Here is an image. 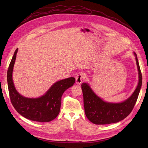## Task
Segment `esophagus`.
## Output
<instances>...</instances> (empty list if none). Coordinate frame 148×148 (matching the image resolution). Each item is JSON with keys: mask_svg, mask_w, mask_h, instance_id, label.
Segmentation results:
<instances>
[{"mask_svg": "<svg viewBox=\"0 0 148 148\" xmlns=\"http://www.w3.org/2000/svg\"><path fill=\"white\" fill-rule=\"evenodd\" d=\"M86 78V75L83 72H80L76 76V83L78 84H80L83 82L84 81Z\"/></svg>", "mask_w": 148, "mask_h": 148, "instance_id": "obj_1", "label": "esophagus"}]
</instances>
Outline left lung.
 <instances>
[{"mask_svg": "<svg viewBox=\"0 0 148 148\" xmlns=\"http://www.w3.org/2000/svg\"><path fill=\"white\" fill-rule=\"evenodd\" d=\"M136 61L139 74V82L136 89L128 99L120 103L107 102L92 91L88 84H82L84 112L86 117L96 125L117 123L123 120L131 113L135 106L142 84V74L136 53Z\"/></svg>", "mask_w": 148, "mask_h": 148, "instance_id": "obj_1", "label": "left lung"}]
</instances>
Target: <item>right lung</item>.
<instances>
[{"instance_id": "add662e5", "label": "right lung", "mask_w": 148, "mask_h": 148, "mask_svg": "<svg viewBox=\"0 0 148 148\" xmlns=\"http://www.w3.org/2000/svg\"><path fill=\"white\" fill-rule=\"evenodd\" d=\"M17 51L18 49L15 51L7 71L8 88L12 104L18 112L26 119L40 122H50L59 115L62 96L65 90L73 86L75 78L70 77L56 82L45 95L40 97L27 98L22 96L16 91L12 79Z\"/></svg>"}]
</instances>
